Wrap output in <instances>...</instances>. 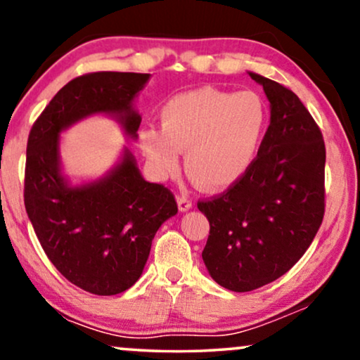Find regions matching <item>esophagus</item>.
Returning a JSON list of instances; mask_svg holds the SVG:
<instances>
[{
  "label": "esophagus",
  "mask_w": 360,
  "mask_h": 360,
  "mask_svg": "<svg viewBox=\"0 0 360 360\" xmlns=\"http://www.w3.org/2000/svg\"><path fill=\"white\" fill-rule=\"evenodd\" d=\"M177 206H179L181 212H186V210L191 208L193 201L188 196H184V194H181V196H177Z\"/></svg>",
  "instance_id": "1"
}]
</instances>
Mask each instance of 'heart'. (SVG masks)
Returning <instances> with one entry per match:
<instances>
[{"instance_id": "1", "label": "heart", "mask_w": 360, "mask_h": 360, "mask_svg": "<svg viewBox=\"0 0 360 360\" xmlns=\"http://www.w3.org/2000/svg\"><path fill=\"white\" fill-rule=\"evenodd\" d=\"M269 125V110L257 93L212 86L169 98L160 128L140 130V146L159 176H174L186 150V166L201 188L221 191L249 172Z\"/></svg>"}]
</instances>
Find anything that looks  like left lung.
I'll use <instances>...</instances> for the list:
<instances>
[{
    "label": "left lung",
    "instance_id": "8db88e82",
    "mask_svg": "<svg viewBox=\"0 0 360 360\" xmlns=\"http://www.w3.org/2000/svg\"><path fill=\"white\" fill-rule=\"evenodd\" d=\"M271 103L257 159L225 191L198 201L210 221L203 260L223 288L245 292L291 269L325 214V142L307 106L279 82L250 72Z\"/></svg>",
    "mask_w": 360,
    "mask_h": 360
}]
</instances>
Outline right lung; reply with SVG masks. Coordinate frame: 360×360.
Wrapping results in <instances>:
<instances>
[{
  "label": "right lung",
  "mask_w": 360,
  "mask_h": 360,
  "mask_svg": "<svg viewBox=\"0 0 360 360\" xmlns=\"http://www.w3.org/2000/svg\"><path fill=\"white\" fill-rule=\"evenodd\" d=\"M147 79L110 71L74 77L28 135L25 210L56 269L91 295L113 296L137 283L155 232L177 213V203L171 189L140 176L128 150L108 177L71 188L59 172V134L88 115L111 113L137 137L142 118L131 100Z\"/></svg>",
  "instance_id": "add662e5"
}]
</instances>
